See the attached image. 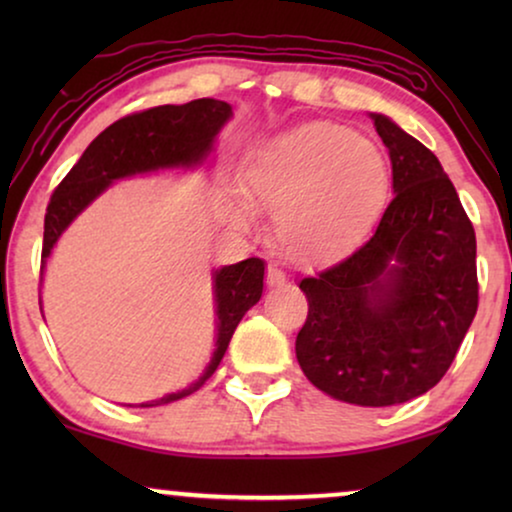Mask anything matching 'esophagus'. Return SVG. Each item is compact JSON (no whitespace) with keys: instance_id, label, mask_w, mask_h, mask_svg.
<instances>
[{"instance_id":"obj_1","label":"esophagus","mask_w":512,"mask_h":512,"mask_svg":"<svg viewBox=\"0 0 512 512\" xmlns=\"http://www.w3.org/2000/svg\"><path fill=\"white\" fill-rule=\"evenodd\" d=\"M268 286L270 289H282V286H286V275L282 270H277V268H268Z\"/></svg>"}]
</instances>
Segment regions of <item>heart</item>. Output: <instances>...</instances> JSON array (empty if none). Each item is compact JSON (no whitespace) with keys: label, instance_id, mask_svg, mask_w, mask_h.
<instances>
[{"label":"heart","instance_id":"obj_1","mask_svg":"<svg viewBox=\"0 0 512 512\" xmlns=\"http://www.w3.org/2000/svg\"><path fill=\"white\" fill-rule=\"evenodd\" d=\"M391 165L373 139L331 121L279 132L258 146L244 172L251 205L277 209L279 247L296 263H328L352 247L387 205ZM249 228L247 207L228 214Z\"/></svg>","mask_w":512,"mask_h":512}]
</instances>
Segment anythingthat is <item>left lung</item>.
<instances>
[{"label": "left lung", "instance_id": "left-lung-1", "mask_svg": "<svg viewBox=\"0 0 512 512\" xmlns=\"http://www.w3.org/2000/svg\"><path fill=\"white\" fill-rule=\"evenodd\" d=\"M394 200L352 256L305 277L296 338L307 380L335 401L401 405L443 380L478 310L475 230L440 160L384 114Z\"/></svg>", "mask_w": 512, "mask_h": 512}]
</instances>
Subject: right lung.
Segmentation results:
<instances>
[{
  "instance_id": "obj_1",
  "label": "right lung",
  "mask_w": 512,
  "mask_h": 512,
  "mask_svg": "<svg viewBox=\"0 0 512 512\" xmlns=\"http://www.w3.org/2000/svg\"><path fill=\"white\" fill-rule=\"evenodd\" d=\"M230 118L233 107L228 102L202 97L186 104H165L142 114L125 116L100 132L79 158L62 184L55 188L44 219V249H41V282L46 261L51 258L60 237L100 195L116 181L167 170H198L212 163L214 144ZM265 263L261 258L223 265L212 272L214 296V354L198 380L186 389L172 391L156 401L139 403V408H153L179 401L198 391L226 354L237 324L263 296ZM41 307V293H39Z\"/></svg>"
}]
</instances>
